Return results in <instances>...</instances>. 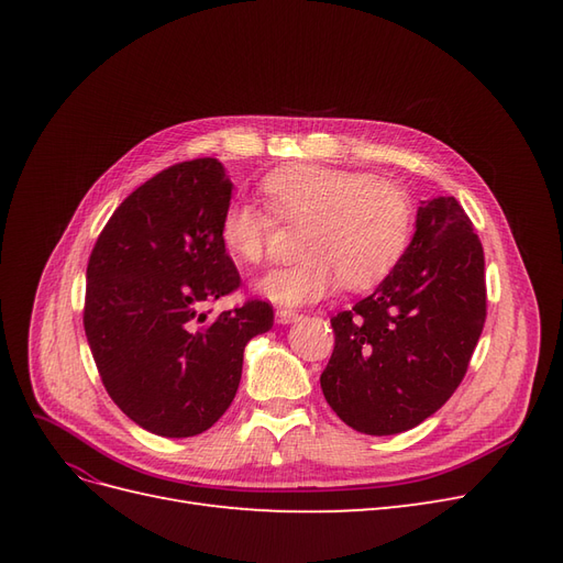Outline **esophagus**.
I'll return each mask as SVG.
<instances>
[{
	"label": "esophagus",
	"mask_w": 563,
	"mask_h": 563,
	"mask_svg": "<svg viewBox=\"0 0 563 563\" xmlns=\"http://www.w3.org/2000/svg\"><path fill=\"white\" fill-rule=\"evenodd\" d=\"M275 317H277V323H294V321L300 319L298 312H294V310H282V308L275 312Z\"/></svg>",
	"instance_id": "1"
}]
</instances>
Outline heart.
Returning a JSON list of instances; mask_svg holds the SVG:
<instances>
[{
  "label": "heart",
  "mask_w": 563,
  "mask_h": 563,
  "mask_svg": "<svg viewBox=\"0 0 563 563\" xmlns=\"http://www.w3.org/2000/svg\"><path fill=\"white\" fill-rule=\"evenodd\" d=\"M269 209L284 223L305 225L302 261L269 269L255 291L277 305H308L343 282L350 291L383 282L408 246L411 203L399 187L343 168L296 164L263 180ZM275 218L263 207L232 201L220 220L228 251L244 263H261Z\"/></svg>",
  "instance_id": "1"
}]
</instances>
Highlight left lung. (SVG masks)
I'll return each mask as SVG.
<instances>
[{
    "label": "left lung",
    "mask_w": 563,
    "mask_h": 563,
    "mask_svg": "<svg viewBox=\"0 0 563 563\" xmlns=\"http://www.w3.org/2000/svg\"><path fill=\"white\" fill-rule=\"evenodd\" d=\"M486 321L484 249L455 197L420 201L411 244L376 291L331 319L321 391L373 437L416 428L465 378Z\"/></svg>",
    "instance_id": "left-lung-1"
}]
</instances>
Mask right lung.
<instances>
[{
  "label": "right lung",
  "instance_id": "1",
  "mask_svg": "<svg viewBox=\"0 0 563 563\" xmlns=\"http://www.w3.org/2000/svg\"><path fill=\"white\" fill-rule=\"evenodd\" d=\"M232 180L218 159L168 166L108 220L87 267V331L112 401L159 437L207 432L242 380L244 347L267 333L263 300L209 317L240 286L220 236Z\"/></svg>",
  "mask_w": 563,
  "mask_h": 563
}]
</instances>
